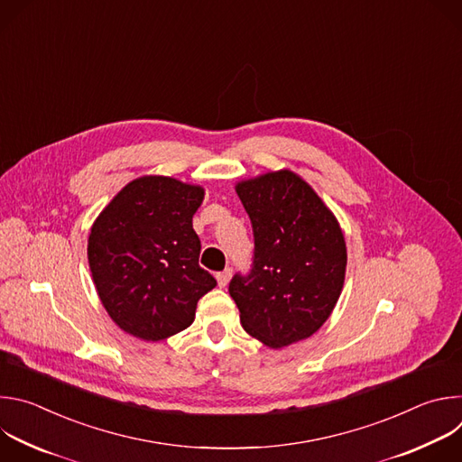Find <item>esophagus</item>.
Segmentation results:
<instances>
[{
  "label": "esophagus",
  "instance_id": "34e87169",
  "mask_svg": "<svg viewBox=\"0 0 462 462\" xmlns=\"http://www.w3.org/2000/svg\"><path fill=\"white\" fill-rule=\"evenodd\" d=\"M230 276H232V271H230V269H225L223 273H217V276H216V278H217V283H219V287H221V289L228 285Z\"/></svg>",
  "mask_w": 462,
  "mask_h": 462
}]
</instances>
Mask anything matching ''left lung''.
<instances>
[{"mask_svg":"<svg viewBox=\"0 0 462 462\" xmlns=\"http://www.w3.org/2000/svg\"><path fill=\"white\" fill-rule=\"evenodd\" d=\"M254 232V261L228 292L245 331L280 349L312 337L331 316L346 280L347 250L335 214L294 171L236 184Z\"/></svg>","mask_w":462,"mask_h":462,"instance_id":"obj_1","label":"left lung"}]
</instances>
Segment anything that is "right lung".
I'll return each instance as SVG.
<instances>
[{
	"mask_svg": "<svg viewBox=\"0 0 462 462\" xmlns=\"http://www.w3.org/2000/svg\"><path fill=\"white\" fill-rule=\"evenodd\" d=\"M205 189L162 175L125 184L91 226L88 259L102 305L122 331L146 342L191 325L217 282L199 267L191 217Z\"/></svg>",
	"mask_w": 462,
	"mask_h": 462,
	"instance_id": "1",
	"label": "right lung"
}]
</instances>
